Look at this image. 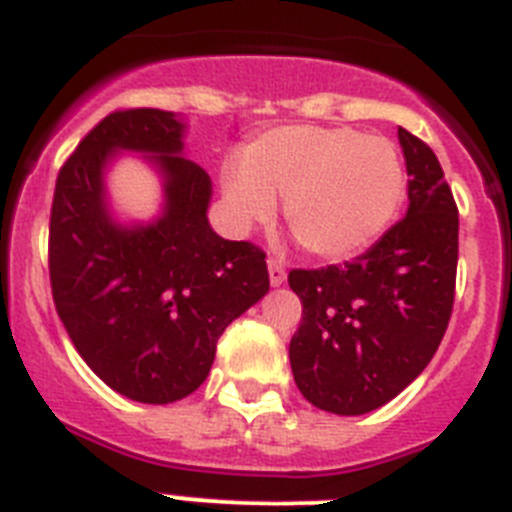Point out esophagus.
Segmentation results:
<instances>
[{
  "instance_id": "esophagus-1",
  "label": "esophagus",
  "mask_w": 512,
  "mask_h": 512,
  "mask_svg": "<svg viewBox=\"0 0 512 512\" xmlns=\"http://www.w3.org/2000/svg\"><path fill=\"white\" fill-rule=\"evenodd\" d=\"M284 279H287V271H284L281 261L269 259V281H271V287H281V284H284Z\"/></svg>"
}]
</instances>
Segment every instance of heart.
I'll return each mask as SVG.
<instances>
[{
    "mask_svg": "<svg viewBox=\"0 0 512 512\" xmlns=\"http://www.w3.org/2000/svg\"><path fill=\"white\" fill-rule=\"evenodd\" d=\"M220 187L238 228L266 223L284 198V218L312 256L348 259L396 218L406 172L388 139L345 126H276L228 159Z\"/></svg>",
    "mask_w": 512,
    "mask_h": 512,
    "instance_id": "b5f03b06",
    "label": "heart"
}]
</instances>
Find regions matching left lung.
<instances>
[{"instance_id":"8db88e82","label":"left lung","mask_w":512,"mask_h":512,"mask_svg":"<svg viewBox=\"0 0 512 512\" xmlns=\"http://www.w3.org/2000/svg\"><path fill=\"white\" fill-rule=\"evenodd\" d=\"M409 210L363 256L289 271L302 322L289 342L294 383L312 406L360 416L396 398L437 353L454 304L459 215L442 164L398 129Z\"/></svg>"}]
</instances>
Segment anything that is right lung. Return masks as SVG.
<instances>
[{
  "mask_svg": "<svg viewBox=\"0 0 512 512\" xmlns=\"http://www.w3.org/2000/svg\"><path fill=\"white\" fill-rule=\"evenodd\" d=\"M172 111H114L60 167L50 210L55 309L88 368L139 403L198 391L223 330L269 292L266 253L210 228L213 182L182 157ZM119 151L147 153L163 175V213L119 224L102 175Z\"/></svg>",
  "mask_w": 512,
  "mask_h": 512,
  "instance_id": "right-lung-1",
  "label": "right lung"
}]
</instances>
